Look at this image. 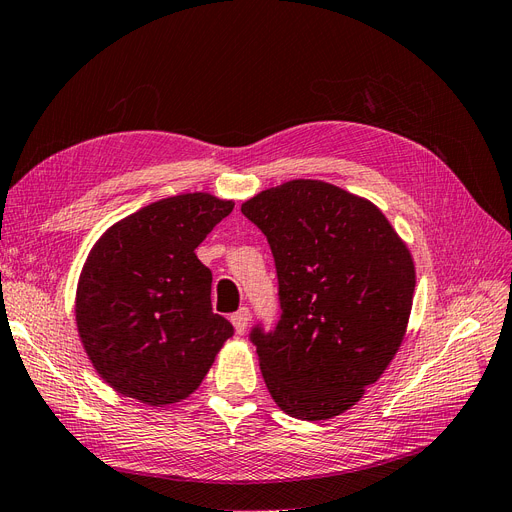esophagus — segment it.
I'll return each instance as SVG.
<instances>
[{
    "label": "esophagus",
    "mask_w": 512,
    "mask_h": 512,
    "mask_svg": "<svg viewBox=\"0 0 512 512\" xmlns=\"http://www.w3.org/2000/svg\"><path fill=\"white\" fill-rule=\"evenodd\" d=\"M232 323L236 327V334H244L246 332V325H249V308L242 306L238 312H234L232 315Z\"/></svg>",
    "instance_id": "1"
}]
</instances>
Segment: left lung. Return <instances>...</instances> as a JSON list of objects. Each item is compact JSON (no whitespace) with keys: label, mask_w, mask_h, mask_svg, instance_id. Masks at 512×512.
<instances>
[{"label":"left lung","mask_w":512,"mask_h":512,"mask_svg":"<svg viewBox=\"0 0 512 512\" xmlns=\"http://www.w3.org/2000/svg\"><path fill=\"white\" fill-rule=\"evenodd\" d=\"M274 255L280 319L251 329L274 402L325 421L359 402L398 353L415 263L372 202L323 180H289L242 204Z\"/></svg>","instance_id":"left-lung-1"}]
</instances>
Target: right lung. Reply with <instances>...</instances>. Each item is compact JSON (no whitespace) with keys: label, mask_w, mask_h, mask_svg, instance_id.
<instances>
[{"label":"right lung","mask_w":512,"mask_h":512,"mask_svg":"<svg viewBox=\"0 0 512 512\" xmlns=\"http://www.w3.org/2000/svg\"><path fill=\"white\" fill-rule=\"evenodd\" d=\"M234 210L210 193L159 200L95 242L76 289V325L93 368L127 398H189L234 334L210 304L212 272L195 249Z\"/></svg>","instance_id":"1"}]
</instances>
